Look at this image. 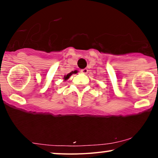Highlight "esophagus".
<instances>
[{"label": "esophagus", "mask_w": 158, "mask_h": 158, "mask_svg": "<svg viewBox=\"0 0 158 158\" xmlns=\"http://www.w3.org/2000/svg\"><path fill=\"white\" fill-rule=\"evenodd\" d=\"M88 72V70L87 68H85V69H82V70H81V73H82L83 74H87Z\"/></svg>", "instance_id": "34e87169"}]
</instances>
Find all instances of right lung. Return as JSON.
I'll return each instance as SVG.
<instances>
[{"mask_svg":"<svg viewBox=\"0 0 158 158\" xmlns=\"http://www.w3.org/2000/svg\"><path fill=\"white\" fill-rule=\"evenodd\" d=\"M77 73V70H74V71L70 72V73H68V74H67V75H64V78H63V79H64V81L68 80V79H69V78H70V77L72 75V74H75V73Z\"/></svg>","mask_w":158,"mask_h":158,"instance_id":"add662e5","label":"right lung"}]
</instances>
